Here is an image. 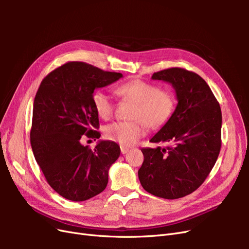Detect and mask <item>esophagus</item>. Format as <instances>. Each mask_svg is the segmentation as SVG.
<instances>
[{"instance_id": "obj_1", "label": "esophagus", "mask_w": 249, "mask_h": 249, "mask_svg": "<svg viewBox=\"0 0 249 249\" xmlns=\"http://www.w3.org/2000/svg\"><path fill=\"white\" fill-rule=\"evenodd\" d=\"M129 148H127V147H124V146H120V152H122V154L123 155H124V154H126L127 152H129Z\"/></svg>"}]
</instances>
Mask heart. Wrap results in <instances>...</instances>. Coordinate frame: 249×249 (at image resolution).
I'll use <instances>...</instances> for the list:
<instances>
[{"mask_svg": "<svg viewBox=\"0 0 249 249\" xmlns=\"http://www.w3.org/2000/svg\"><path fill=\"white\" fill-rule=\"evenodd\" d=\"M124 102L134 103L131 122H116L105 127V137L124 146L134 144L144 133V124L157 129L166 124L176 108V96L168 90L141 80L130 81L116 88ZM96 114L107 120L114 113L115 105L102 90H95L91 97Z\"/></svg>", "mask_w": 249, "mask_h": 249, "instance_id": "b5f03b06", "label": "heart"}]
</instances>
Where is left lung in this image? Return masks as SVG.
<instances>
[{
    "mask_svg": "<svg viewBox=\"0 0 249 249\" xmlns=\"http://www.w3.org/2000/svg\"><path fill=\"white\" fill-rule=\"evenodd\" d=\"M153 80L167 82L178 100L171 117L145 147L138 170L143 189L158 197L177 199L205 182L221 147L222 116L212 90L197 73L178 67L155 72Z\"/></svg>",
    "mask_w": 249,
    "mask_h": 249,
    "instance_id": "1",
    "label": "left lung"
}]
</instances>
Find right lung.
<instances>
[{"label":"right lung","instance_id":"right-lung-1","mask_svg":"<svg viewBox=\"0 0 249 249\" xmlns=\"http://www.w3.org/2000/svg\"><path fill=\"white\" fill-rule=\"evenodd\" d=\"M123 78L84 62H69L44 78L33 104L30 133L35 160L49 185L62 197L84 201L108 184L111 165L120 155L117 143L100 140L94 148L81 138L99 139V115L92 106L94 90Z\"/></svg>","mask_w":249,"mask_h":249}]
</instances>
